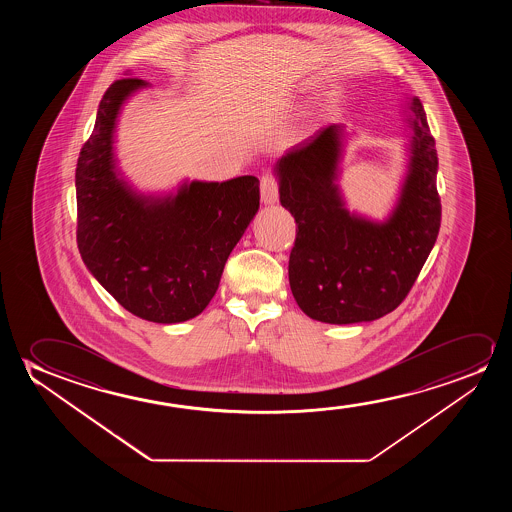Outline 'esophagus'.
Here are the masks:
<instances>
[{"label": "esophagus", "mask_w": 512, "mask_h": 512, "mask_svg": "<svg viewBox=\"0 0 512 512\" xmlns=\"http://www.w3.org/2000/svg\"><path fill=\"white\" fill-rule=\"evenodd\" d=\"M280 196V183L276 180V176L267 173L260 178V199L262 203L273 204L278 201Z\"/></svg>", "instance_id": "1"}]
</instances>
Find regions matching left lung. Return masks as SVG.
I'll list each match as a JSON object with an SVG mask.
<instances>
[{"instance_id":"8db88e82","label":"left lung","mask_w":512,"mask_h":512,"mask_svg":"<svg viewBox=\"0 0 512 512\" xmlns=\"http://www.w3.org/2000/svg\"><path fill=\"white\" fill-rule=\"evenodd\" d=\"M411 112L409 173L383 224L344 208L336 185L341 127H323L276 162L281 204L297 224L288 280L313 320L344 325L392 313L434 248L441 227L437 150L420 99H411Z\"/></svg>"}]
</instances>
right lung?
<instances>
[{"mask_svg": "<svg viewBox=\"0 0 512 512\" xmlns=\"http://www.w3.org/2000/svg\"><path fill=\"white\" fill-rule=\"evenodd\" d=\"M141 78L115 80L80 150L77 243L94 278L134 316L178 323L199 315L217 292L232 248L259 210V180L192 182L175 197H143L119 180L113 131Z\"/></svg>", "mask_w": 512, "mask_h": 512, "instance_id": "add662e5", "label": "right lung"}]
</instances>
